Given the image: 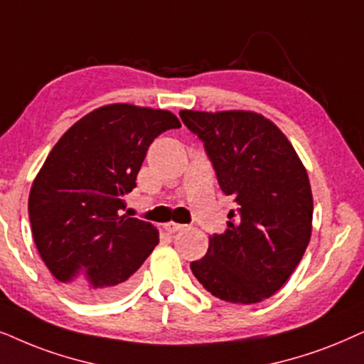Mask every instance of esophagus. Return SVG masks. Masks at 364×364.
<instances>
[{"instance_id":"1","label":"esophagus","mask_w":364,"mask_h":364,"mask_svg":"<svg viewBox=\"0 0 364 364\" xmlns=\"http://www.w3.org/2000/svg\"><path fill=\"white\" fill-rule=\"evenodd\" d=\"M183 228H186V225H183V224H177V223H167V224H164V229L167 230L168 234H176V232H178V230H182Z\"/></svg>"}]
</instances>
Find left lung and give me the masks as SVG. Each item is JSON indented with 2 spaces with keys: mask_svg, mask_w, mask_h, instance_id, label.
<instances>
[{
  "mask_svg": "<svg viewBox=\"0 0 364 364\" xmlns=\"http://www.w3.org/2000/svg\"><path fill=\"white\" fill-rule=\"evenodd\" d=\"M204 144L217 182L232 196L228 229L191 262L197 281L228 303L254 304L284 286L304 256L313 228L308 172L286 135L254 112L182 110Z\"/></svg>",
  "mask_w": 364,
  "mask_h": 364,
  "instance_id": "8db88e82",
  "label": "left lung"
}]
</instances>
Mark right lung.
<instances>
[{"label": "right lung", "instance_id": "add662e5", "mask_svg": "<svg viewBox=\"0 0 364 364\" xmlns=\"http://www.w3.org/2000/svg\"><path fill=\"white\" fill-rule=\"evenodd\" d=\"M171 129H181L171 112L113 103L80 119L46 157L28 214L41 259L73 296L122 294L159 244L152 224L122 210L150 144Z\"/></svg>", "mask_w": 364, "mask_h": 364}]
</instances>
